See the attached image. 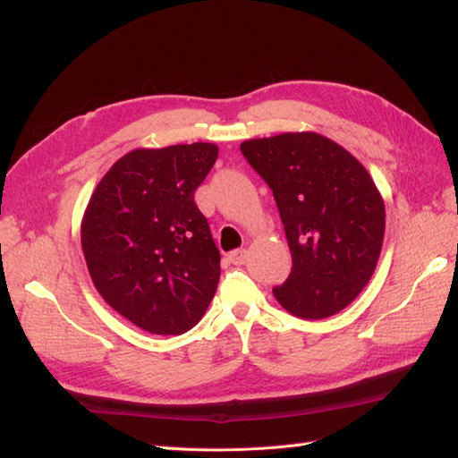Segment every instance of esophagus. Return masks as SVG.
<instances>
[{"label": "esophagus", "instance_id": "esophagus-1", "mask_svg": "<svg viewBox=\"0 0 458 458\" xmlns=\"http://www.w3.org/2000/svg\"><path fill=\"white\" fill-rule=\"evenodd\" d=\"M246 256H248V252L244 250V248H241V250H233L227 258L233 266H242V263L246 261Z\"/></svg>", "mask_w": 458, "mask_h": 458}]
</instances>
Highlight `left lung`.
Segmentation results:
<instances>
[{
  "label": "left lung",
  "instance_id": "obj_1",
  "mask_svg": "<svg viewBox=\"0 0 458 458\" xmlns=\"http://www.w3.org/2000/svg\"><path fill=\"white\" fill-rule=\"evenodd\" d=\"M279 208L293 269L273 288L301 318H327L359 296L377 269L386 208L365 165L313 131L241 143Z\"/></svg>",
  "mask_w": 458,
  "mask_h": 458
}]
</instances>
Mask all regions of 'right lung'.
<instances>
[{
    "mask_svg": "<svg viewBox=\"0 0 458 458\" xmlns=\"http://www.w3.org/2000/svg\"><path fill=\"white\" fill-rule=\"evenodd\" d=\"M217 145L135 148L95 187L81 250L97 293L152 335H183L216 294L219 250L195 191Z\"/></svg>",
    "mask_w": 458,
    "mask_h": 458,
    "instance_id": "obj_1",
    "label": "right lung"
}]
</instances>
